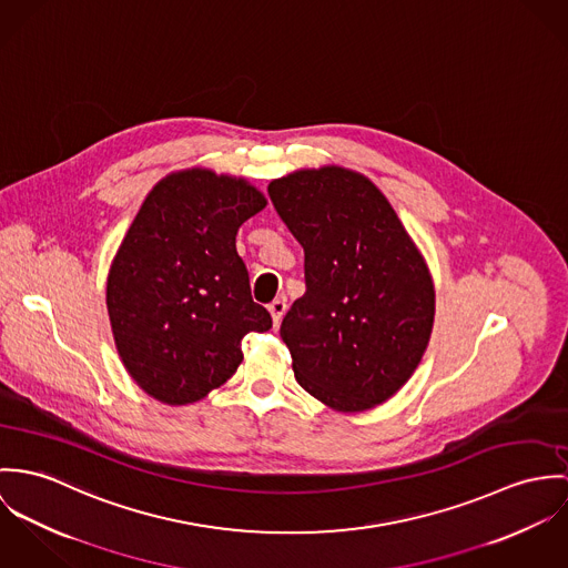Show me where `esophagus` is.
I'll return each instance as SVG.
<instances>
[{
  "label": "esophagus",
  "instance_id": "obj_1",
  "mask_svg": "<svg viewBox=\"0 0 568 568\" xmlns=\"http://www.w3.org/2000/svg\"><path fill=\"white\" fill-rule=\"evenodd\" d=\"M270 315H272V322L278 326L281 324V320H283V315H285V310H287V305H285V301L283 298H276V301H272L270 303Z\"/></svg>",
  "mask_w": 568,
  "mask_h": 568
}]
</instances>
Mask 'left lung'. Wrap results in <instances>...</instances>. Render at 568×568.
I'll use <instances>...</instances> for the list:
<instances>
[{
  "instance_id": "1",
  "label": "left lung",
  "mask_w": 568,
  "mask_h": 568,
  "mask_svg": "<svg viewBox=\"0 0 568 568\" xmlns=\"http://www.w3.org/2000/svg\"><path fill=\"white\" fill-rule=\"evenodd\" d=\"M267 193L305 251L307 292L281 324L296 381L335 412L373 409L427 351L436 315L427 261L359 172L298 170Z\"/></svg>"
}]
</instances>
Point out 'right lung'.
Listing matches in <instances>:
<instances>
[{"label": "right lung", "mask_w": 568, "mask_h": 568, "mask_svg": "<svg viewBox=\"0 0 568 568\" xmlns=\"http://www.w3.org/2000/svg\"><path fill=\"white\" fill-rule=\"evenodd\" d=\"M267 200L246 179L191 168L145 195L106 281L128 375L152 398L190 405L235 375L242 339L272 326L251 296L240 226Z\"/></svg>", "instance_id": "add662e5"}]
</instances>
